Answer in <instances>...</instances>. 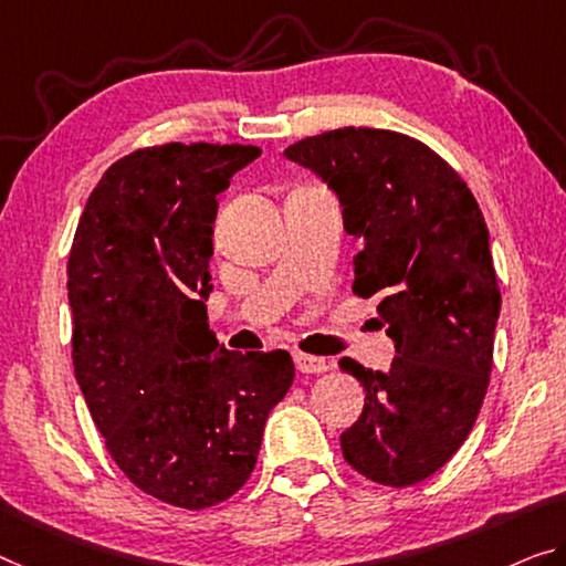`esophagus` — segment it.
I'll use <instances>...</instances> for the list:
<instances>
[{"label": "esophagus", "mask_w": 566, "mask_h": 566, "mask_svg": "<svg viewBox=\"0 0 566 566\" xmlns=\"http://www.w3.org/2000/svg\"><path fill=\"white\" fill-rule=\"evenodd\" d=\"M293 359H295V369L303 371V374H321V371H326L328 367H332V364H328L326 359H321V356L303 354V352H295Z\"/></svg>", "instance_id": "esophagus-1"}]
</instances>
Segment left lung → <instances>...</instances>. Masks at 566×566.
<instances>
[{"instance_id":"obj_1","label":"left lung","mask_w":566,"mask_h":566,"mask_svg":"<svg viewBox=\"0 0 566 566\" xmlns=\"http://www.w3.org/2000/svg\"><path fill=\"white\" fill-rule=\"evenodd\" d=\"M285 156L342 199L364 238L354 293L377 298L397 346L389 371L342 359L367 392L344 460L374 483H420L458 453L489 389L501 291L481 207L442 156L387 128H334Z\"/></svg>"}]
</instances>
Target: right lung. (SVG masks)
Here are the masks:
<instances>
[{
    "mask_svg": "<svg viewBox=\"0 0 566 566\" xmlns=\"http://www.w3.org/2000/svg\"><path fill=\"white\" fill-rule=\"evenodd\" d=\"M258 146L161 144L113 161L67 258L73 367L95 428L136 489L210 509L253 473L289 352H228L207 326L217 195Z\"/></svg>",
    "mask_w": 566,
    "mask_h": 566,
    "instance_id": "add662e5",
    "label": "right lung"
}]
</instances>
